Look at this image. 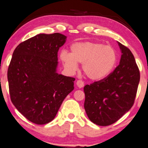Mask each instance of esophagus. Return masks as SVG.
Here are the masks:
<instances>
[{
  "label": "esophagus",
  "mask_w": 148,
  "mask_h": 148,
  "mask_svg": "<svg viewBox=\"0 0 148 148\" xmlns=\"http://www.w3.org/2000/svg\"><path fill=\"white\" fill-rule=\"evenodd\" d=\"M76 85H77V86L79 87V88H83V87H84V82L81 81V80H78V81H76Z\"/></svg>",
  "instance_id": "34e87169"
}]
</instances>
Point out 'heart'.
<instances>
[{
	"instance_id": "1",
	"label": "heart",
	"mask_w": 148,
	"mask_h": 148,
	"mask_svg": "<svg viewBox=\"0 0 148 148\" xmlns=\"http://www.w3.org/2000/svg\"><path fill=\"white\" fill-rule=\"evenodd\" d=\"M70 50V54L65 51L60 54L64 66L74 72L78 68L77 63H83V72L92 80H100L109 75L117 62L114 49L99 42H76L71 46Z\"/></svg>"
}]
</instances>
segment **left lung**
Instances as JSON below:
<instances>
[{
	"label": "left lung",
	"instance_id": "obj_1",
	"mask_svg": "<svg viewBox=\"0 0 148 148\" xmlns=\"http://www.w3.org/2000/svg\"><path fill=\"white\" fill-rule=\"evenodd\" d=\"M120 63L107 77L84 87V108L92 123L112 125L134 105L140 81V72L129 48L119 42Z\"/></svg>",
	"mask_w": 148,
	"mask_h": 148
}]
</instances>
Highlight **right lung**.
Segmentation results:
<instances>
[{
	"label": "right lung",
	"instance_id": "obj_1",
	"mask_svg": "<svg viewBox=\"0 0 148 148\" xmlns=\"http://www.w3.org/2000/svg\"><path fill=\"white\" fill-rule=\"evenodd\" d=\"M66 36L40 34L14 49L8 70L10 99L29 121L44 125L55 118L75 79L58 74V51Z\"/></svg>",
	"mask_w": 148,
	"mask_h": 148
}]
</instances>
